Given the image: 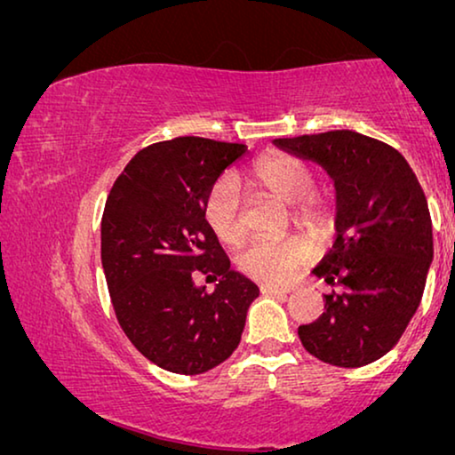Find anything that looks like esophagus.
Wrapping results in <instances>:
<instances>
[{
    "instance_id": "34e87169",
    "label": "esophagus",
    "mask_w": 455,
    "mask_h": 455,
    "mask_svg": "<svg viewBox=\"0 0 455 455\" xmlns=\"http://www.w3.org/2000/svg\"><path fill=\"white\" fill-rule=\"evenodd\" d=\"M261 294H270V297H286L291 291L289 289H283V286H270V284H264L261 286Z\"/></svg>"
}]
</instances>
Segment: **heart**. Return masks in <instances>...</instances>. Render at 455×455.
Instances as JSON below:
<instances>
[{"instance_id": "heart-1", "label": "heart", "mask_w": 455, "mask_h": 455, "mask_svg": "<svg viewBox=\"0 0 455 455\" xmlns=\"http://www.w3.org/2000/svg\"><path fill=\"white\" fill-rule=\"evenodd\" d=\"M247 181L280 202L292 204V219L300 225L325 227L331 219L328 200L313 191L315 172L303 158L284 152H267L251 164ZM204 219L216 239L225 245H235L245 236L243 197L233 179L220 177L212 183L204 200ZM313 255L315 249L311 243L297 235L274 241L255 239L236 255V267L249 278L286 283L309 264Z\"/></svg>"}]
</instances>
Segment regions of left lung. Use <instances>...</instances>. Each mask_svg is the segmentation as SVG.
Here are the masks:
<instances>
[{"instance_id":"obj_1","label":"left lung","mask_w":455,"mask_h":455,"mask_svg":"<svg viewBox=\"0 0 455 455\" xmlns=\"http://www.w3.org/2000/svg\"><path fill=\"white\" fill-rule=\"evenodd\" d=\"M274 144L315 161L336 185V243L313 274L340 292L299 325L305 350L334 367H363L389 353L417 313L433 259L427 197L392 146L350 130L278 138Z\"/></svg>"}]
</instances>
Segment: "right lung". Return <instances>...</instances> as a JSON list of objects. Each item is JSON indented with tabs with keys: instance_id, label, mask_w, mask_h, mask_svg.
I'll list each match as a JSON object with an SVG mask.
<instances>
[{
	"instance_id": "1",
	"label": "right lung",
	"mask_w": 455,
	"mask_h": 455,
	"mask_svg": "<svg viewBox=\"0 0 455 455\" xmlns=\"http://www.w3.org/2000/svg\"><path fill=\"white\" fill-rule=\"evenodd\" d=\"M245 144L185 136L140 150L108 191L100 259L117 322L150 363L200 375L239 347L259 294L204 219L208 189ZM197 273L219 277L212 293Z\"/></svg>"
}]
</instances>
